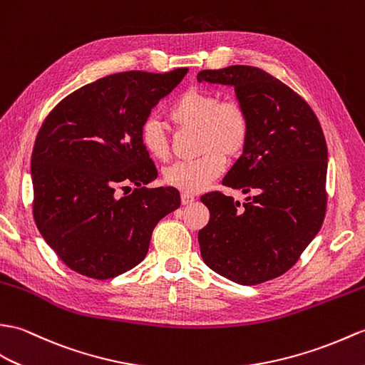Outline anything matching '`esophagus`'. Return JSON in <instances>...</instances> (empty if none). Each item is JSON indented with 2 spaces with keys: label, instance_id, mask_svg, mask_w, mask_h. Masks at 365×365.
Returning <instances> with one entry per match:
<instances>
[{
  "label": "esophagus",
  "instance_id": "obj_1",
  "mask_svg": "<svg viewBox=\"0 0 365 365\" xmlns=\"http://www.w3.org/2000/svg\"><path fill=\"white\" fill-rule=\"evenodd\" d=\"M196 200V196H192L190 192H182V203L183 205H188V203Z\"/></svg>",
  "mask_w": 365,
  "mask_h": 365
}]
</instances>
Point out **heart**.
<instances>
[{
	"instance_id": "obj_1",
	"label": "heart",
	"mask_w": 365,
	"mask_h": 365,
	"mask_svg": "<svg viewBox=\"0 0 365 365\" xmlns=\"http://www.w3.org/2000/svg\"><path fill=\"white\" fill-rule=\"evenodd\" d=\"M177 129H196L200 155L165 169V182L183 192H199L222 173L225 158L240 157L252 135V118L241 101L221 99L216 91L188 88L168 110ZM140 143L155 160L169 157V137L157 118H146L140 127Z\"/></svg>"
}]
</instances>
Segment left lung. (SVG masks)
I'll return each mask as SVG.
<instances>
[{"instance_id":"obj_1","label":"left lung","mask_w":365,"mask_h":365,"mask_svg":"<svg viewBox=\"0 0 365 365\" xmlns=\"http://www.w3.org/2000/svg\"><path fill=\"white\" fill-rule=\"evenodd\" d=\"M197 81L233 86L249 110V144L222 185L253 192L242 205L222 191L203 194L210 221L199 230L200 255L216 274L255 286L287 272L324 224L325 135L307 101L261 68L202 70Z\"/></svg>"}]
</instances>
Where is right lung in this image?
<instances>
[{"label":"right lung","mask_w":365,"mask_h":365,"mask_svg":"<svg viewBox=\"0 0 365 365\" xmlns=\"http://www.w3.org/2000/svg\"><path fill=\"white\" fill-rule=\"evenodd\" d=\"M188 68L106 76L63 98L34 143L32 216L74 272L108 279L138 266L154 227L180 207L173 186L146 188L157 168L140 143L141 123ZM135 188L120 197L118 189Z\"/></svg>","instance_id":"obj_1"}]
</instances>
